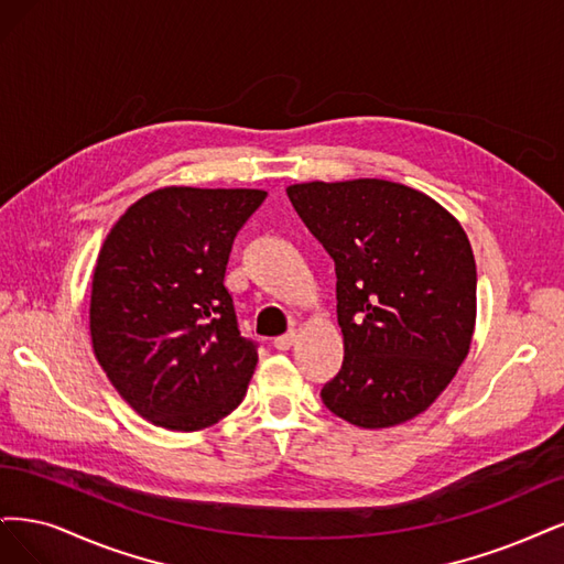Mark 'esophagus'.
Wrapping results in <instances>:
<instances>
[{
	"label": "esophagus",
	"instance_id": "esophagus-1",
	"mask_svg": "<svg viewBox=\"0 0 564 564\" xmlns=\"http://www.w3.org/2000/svg\"><path fill=\"white\" fill-rule=\"evenodd\" d=\"M293 341H295V333L290 330V333H285V335H281V337L274 339V347H276L279 351H288L290 347H293Z\"/></svg>",
	"mask_w": 564,
	"mask_h": 564
}]
</instances>
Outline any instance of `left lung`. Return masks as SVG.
<instances>
[{
	"label": "left lung",
	"instance_id": "1",
	"mask_svg": "<svg viewBox=\"0 0 564 564\" xmlns=\"http://www.w3.org/2000/svg\"><path fill=\"white\" fill-rule=\"evenodd\" d=\"M288 198L335 262L341 370L325 408L360 429L424 412L457 375L476 323V260L462 225L389 180L304 183Z\"/></svg>",
	"mask_w": 564,
	"mask_h": 564
}]
</instances>
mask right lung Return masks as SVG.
Wrapping results in <instances>:
<instances>
[{
    "mask_svg": "<svg viewBox=\"0 0 564 564\" xmlns=\"http://www.w3.org/2000/svg\"><path fill=\"white\" fill-rule=\"evenodd\" d=\"M262 189L166 187L107 234L90 293V339L144 420L198 431L243 401L258 341L241 335L225 271Z\"/></svg>",
    "mask_w": 564,
    "mask_h": 564,
    "instance_id": "1",
    "label": "right lung"
}]
</instances>
